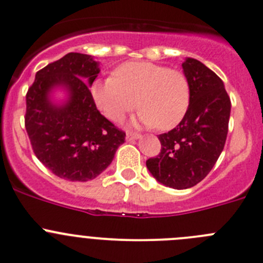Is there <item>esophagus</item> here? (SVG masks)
<instances>
[{"label": "esophagus", "instance_id": "esophagus-1", "mask_svg": "<svg viewBox=\"0 0 263 263\" xmlns=\"http://www.w3.org/2000/svg\"><path fill=\"white\" fill-rule=\"evenodd\" d=\"M140 137H141V135L136 134V132H127V135H126V140L127 141L137 140V139H140Z\"/></svg>", "mask_w": 263, "mask_h": 263}]
</instances>
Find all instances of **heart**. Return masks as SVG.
<instances>
[{
    "instance_id": "heart-1",
    "label": "heart",
    "mask_w": 263,
    "mask_h": 263,
    "mask_svg": "<svg viewBox=\"0 0 263 263\" xmlns=\"http://www.w3.org/2000/svg\"><path fill=\"white\" fill-rule=\"evenodd\" d=\"M90 93L98 109L113 122L137 107V122L167 131L184 120L190 106V84L178 69L150 62L123 63L112 78L96 81Z\"/></svg>"
}]
</instances>
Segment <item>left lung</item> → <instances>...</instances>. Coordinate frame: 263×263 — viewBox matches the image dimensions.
I'll list each match as a JSON object with an SVG mask.
<instances>
[{
	"instance_id": "obj_1",
	"label": "left lung",
	"mask_w": 263,
	"mask_h": 263,
	"mask_svg": "<svg viewBox=\"0 0 263 263\" xmlns=\"http://www.w3.org/2000/svg\"><path fill=\"white\" fill-rule=\"evenodd\" d=\"M190 84V106L175 128L159 135L161 150L146 161L157 181L187 189L211 173L224 148L231 99L222 79L197 59L182 63Z\"/></svg>"
}]
</instances>
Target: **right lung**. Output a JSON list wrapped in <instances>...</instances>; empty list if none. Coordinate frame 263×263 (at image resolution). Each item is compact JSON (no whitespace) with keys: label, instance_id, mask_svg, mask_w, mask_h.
Instances as JSON below:
<instances>
[{"label":"right lung","instance_id":"1","mask_svg":"<svg viewBox=\"0 0 263 263\" xmlns=\"http://www.w3.org/2000/svg\"><path fill=\"white\" fill-rule=\"evenodd\" d=\"M99 73L90 55L69 52L36 73L26 93L25 127L35 156L52 174L69 181L97 178L112 162L126 132L101 115L89 85ZM57 85L69 99L55 106L48 93Z\"/></svg>","mask_w":263,"mask_h":263}]
</instances>
